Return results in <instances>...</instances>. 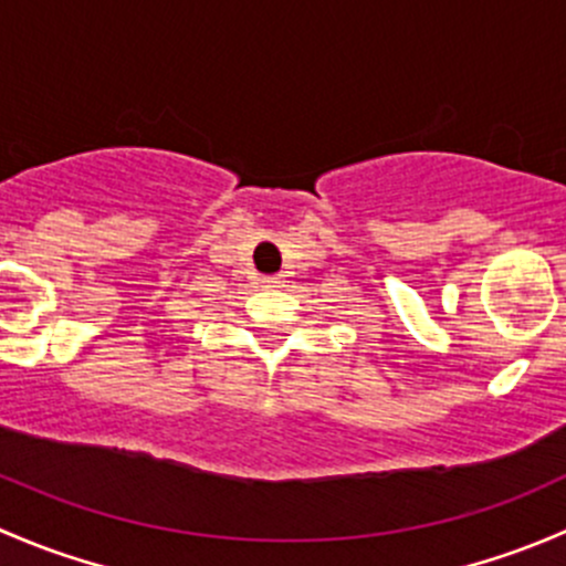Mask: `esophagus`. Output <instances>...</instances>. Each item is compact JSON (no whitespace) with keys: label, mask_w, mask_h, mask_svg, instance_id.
I'll return each instance as SVG.
<instances>
[{"label":"esophagus","mask_w":566,"mask_h":566,"mask_svg":"<svg viewBox=\"0 0 566 566\" xmlns=\"http://www.w3.org/2000/svg\"><path fill=\"white\" fill-rule=\"evenodd\" d=\"M282 282H284L282 276H262V284H265V287H279Z\"/></svg>","instance_id":"esophagus-1"}]
</instances>
